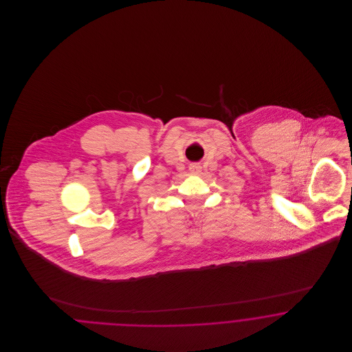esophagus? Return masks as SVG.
I'll return each instance as SVG.
<instances>
[{
    "mask_svg": "<svg viewBox=\"0 0 352 352\" xmlns=\"http://www.w3.org/2000/svg\"><path fill=\"white\" fill-rule=\"evenodd\" d=\"M188 171H190L191 174H199L201 171V164H190Z\"/></svg>",
    "mask_w": 352,
    "mask_h": 352,
    "instance_id": "obj_1",
    "label": "esophagus"
}]
</instances>
